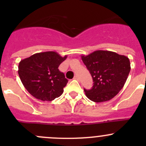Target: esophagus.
<instances>
[{"label": "esophagus", "mask_w": 146, "mask_h": 146, "mask_svg": "<svg viewBox=\"0 0 146 146\" xmlns=\"http://www.w3.org/2000/svg\"><path fill=\"white\" fill-rule=\"evenodd\" d=\"M74 80H80V78H79V77L78 76H74Z\"/></svg>", "instance_id": "esophagus-1"}]
</instances>
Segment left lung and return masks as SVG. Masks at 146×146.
<instances>
[{"label": "left lung", "instance_id": "obj_1", "mask_svg": "<svg viewBox=\"0 0 146 146\" xmlns=\"http://www.w3.org/2000/svg\"><path fill=\"white\" fill-rule=\"evenodd\" d=\"M82 61L93 80L92 89H84L87 98L95 102L112 99L123 88L131 70L130 61L123 55L110 51L98 50Z\"/></svg>", "mask_w": 146, "mask_h": 146}]
</instances>
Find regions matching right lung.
<instances>
[{
    "label": "right lung",
    "mask_w": 146,
    "mask_h": 146,
    "mask_svg": "<svg viewBox=\"0 0 146 146\" xmlns=\"http://www.w3.org/2000/svg\"><path fill=\"white\" fill-rule=\"evenodd\" d=\"M66 58L55 51H46L21 60L18 74L29 93L42 101H52L61 96L68 80L58 66Z\"/></svg>",
    "instance_id": "add662e5"
}]
</instances>
